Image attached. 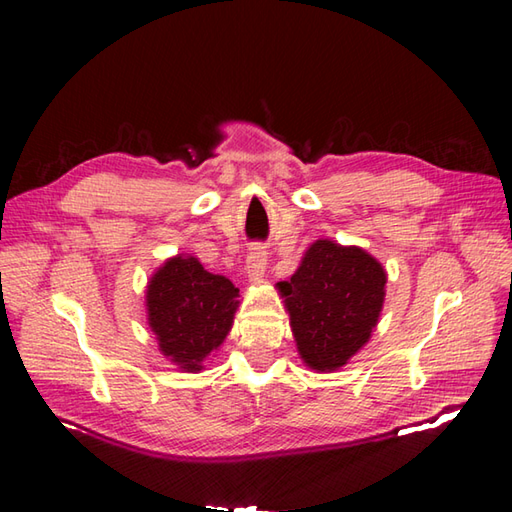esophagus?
<instances>
[{
  "mask_svg": "<svg viewBox=\"0 0 512 512\" xmlns=\"http://www.w3.org/2000/svg\"><path fill=\"white\" fill-rule=\"evenodd\" d=\"M267 271V250L262 245H254L245 260V273L250 277V282H262Z\"/></svg>",
  "mask_w": 512,
  "mask_h": 512,
  "instance_id": "34e87169",
  "label": "esophagus"
}]
</instances>
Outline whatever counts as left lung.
Returning a JSON list of instances; mask_svg holds the SVG:
<instances>
[{
  "label": "left lung",
  "instance_id": "left-lung-1",
  "mask_svg": "<svg viewBox=\"0 0 512 512\" xmlns=\"http://www.w3.org/2000/svg\"><path fill=\"white\" fill-rule=\"evenodd\" d=\"M301 361L318 371L342 369L363 350L380 320L386 271L359 245L318 239L297 271L277 284Z\"/></svg>",
  "mask_w": 512,
  "mask_h": 512
}]
</instances>
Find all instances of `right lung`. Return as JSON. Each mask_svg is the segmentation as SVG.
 I'll return each instance as SVG.
<instances>
[{"label":"right lung","instance_id":"1","mask_svg":"<svg viewBox=\"0 0 512 512\" xmlns=\"http://www.w3.org/2000/svg\"><path fill=\"white\" fill-rule=\"evenodd\" d=\"M239 288L228 277L209 273L190 254L168 258L149 277L147 322L158 350L177 369L198 374L235 322Z\"/></svg>","mask_w":512,"mask_h":512}]
</instances>
